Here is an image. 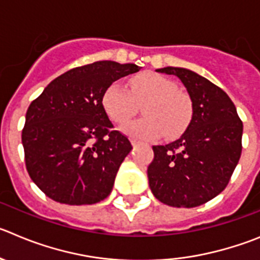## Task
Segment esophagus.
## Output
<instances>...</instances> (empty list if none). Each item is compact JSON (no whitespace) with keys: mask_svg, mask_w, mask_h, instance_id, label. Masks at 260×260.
<instances>
[{"mask_svg":"<svg viewBox=\"0 0 260 260\" xmlns=\"http://www.w3.org/2000/svg\"><path fill=\"white\" fill-rule=\"evenodd\" d=\"M132 144H133V147H137V146H139V142L135 139H132Z\"/></svg>","mask_w":260,"mask_h":260,"instance_id":"esophagus-1","label":"esophagus"}]
</instances>
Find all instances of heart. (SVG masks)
I'll list each match as a JSON object with an SVG mask.
<instances>
[{"label":"heart","instance_id":"obj_1","mask_svg":"<svg viewBox=\"0 0 260 260\" xmlns=\"http://www.w3.org/2000/svg\"><path fill=\"white\" fill-rule=\"evenodd\" d=\"M130 91L121 82H113L103 94V107L113 122L123 123L133 117L138 104L143 107L144 118L130 121L122 130L138 140H153L165 133L166 137L179 134L188 125L192 114L189 98L179 91L169 78L157 73H143L128 81Z\"/></svg>","mask_w":260,"mask_h":260}]
</instances>
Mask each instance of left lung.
I'll return each instance as SVG.
<instances>
[{
    "mask_svg": "<svg viewBox=\"0 0 260 260\" xmlns=\"http://www.w3.org/2000/svg\"><path fill=\"white\" fill-rule=\"evenodd\" d=\"M157 72L182 81L192 102V120L179 139L153 146L149 187L162 204L196 208L227 187L241 156L242 121L230 96L193 71L166 67Z\"/></svg>",
    "mask_w": 260,
    "mask_h": 260,
    "instance_id": "obj_1",
    "label": "left lung"
}]
</instances>
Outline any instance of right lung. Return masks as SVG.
Instances as JSON below:
<instances>
[{
	"instance_id": "obj_1",
	"label": "right lung",
	"mask_w": 260,
	"mask_h": 260,
	"mask_svg": "<svg viewBox=\"0 0 260 260\" xmlns=\"http://www.w3.org/2000/svg\"><path fill=\"white\" fill-rule=\"evenodd\" d=\"M137 64L102 60L63 73L30 103L21 133L30 179L51 200L91 205L111 193L132 143L114 130L103 94Z\"/></svg>"
}]
</instances>
